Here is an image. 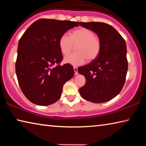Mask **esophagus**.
<instances>
[{
  "instance_id": "1",
  "label": "esophagus",
  "mask_w": 146,
  "mask_h": 146,
  "mask_svg": "<svg viewBox=\"0 0 146 146\" xmlns=\"http://www.w3.org/2000/svg\"><path fill=\"white\" fill-rule=\"evenodd\" d=\"M73 69H74V71H75V75H78V68L77 67H76V66H74L73 67Z\"/></svg>"
}]
</instances>
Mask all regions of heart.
Returning <instances> with one entry per match:
<instances>
[{
  "label": "heart",
  "instance_id": "obj_1",
  "mask_svg": "<svg viewBox=\"0 0 146 146\" xmlns=\"http://www.w3.org/2000/svg\"><path fill=\"white\" fill-rule=\"evenodd\" d=\"M76 45L77 53L66 56L64 59L65 63L75 66H81L86 63L88 58L92 60L97 58L100 52V38L88 28H78L71 31L70 36L64 34L59 38V48L64 55H68L72 51L73 46Z\"/></svg>",
  "mask_w": 146,
  "mask_h": 146
}]
</instances>
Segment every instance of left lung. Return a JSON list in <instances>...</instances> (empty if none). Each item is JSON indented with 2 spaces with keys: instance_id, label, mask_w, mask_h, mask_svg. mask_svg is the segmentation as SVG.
<instances>
[{
  "instance_id": "1",
  "label": "left lung",
  "mask_w": 146,
  "mask_h": 146,
  "mask_svg": "<svg viewBox=\"0 0 146 146\" xmlns=\"http://www.w3.org/2000/svg\"><path fill=\"white\" fill-rule=\"evenodd\" d=\"M78 24L95 32L101 42L97 57L78 68V72L86 80L79 92L90 102H108L118 95L124 85L128 67L126 43L120 33L108 24L90 22Z\"/></svg>"
}]
</instances>
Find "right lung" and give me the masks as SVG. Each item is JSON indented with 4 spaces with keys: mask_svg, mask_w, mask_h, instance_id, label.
Instances as JSON below:
<instances>
[{
    "mask_svg": "<svg viewBox=\"0 0 146 146\" xmlns=\"http://www.w3.org/2000/svg\"><path fill=\"white\" fill-rule=\"evenodd\" d=\"M79 23L55 19L34 22L20 39L16 74L24 95L35 104L48 106L61 97L64 84L75 73L69 64L57 65L63 56L58 46L60 36Z\"/></svg>",
    "mask_w": 146,
    "mask_h": 146,
    "instance_id": "obj_1",
    "label": "right lung"
}]
</instances>
